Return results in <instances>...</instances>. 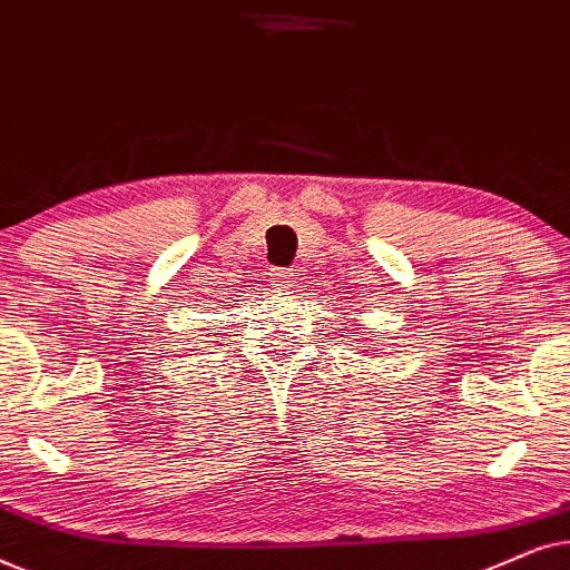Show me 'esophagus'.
Returning <instances> with one entry per match:
<instances>
[{
    "mask_svg": "<svg viewBox=\"0 0 570 570\" xmlns=\"http://www.w3.org/2000/svg\"><path fill=\"white\" fill-rule=\"evenodd\" d=\"M295 277H298V272H293V269H285V267H272V269H269V279H272V283H275V285L293 287Z\"/></svg>",
    "mask_w": 570,
    "mask_h": 570,
    "instance_id": "obj_1",
    "label": "esophagus"
}]
</instances>
